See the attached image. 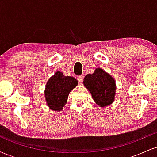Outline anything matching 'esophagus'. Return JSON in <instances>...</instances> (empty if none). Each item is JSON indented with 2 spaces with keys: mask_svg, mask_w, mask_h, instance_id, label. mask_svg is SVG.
Wrapping results in <instances>:
<instances>
[{
  "mask_svg": "<svg viewBox=\"0 0 157 157\" xmlns=\"http://www.w3.org/2000/svg\"><path fill=\"white\" fill-rule=\"evenodd\" d=\"M83 78H84L83 75H80V76H77V80H78L80 82H82V81H83Z\"/></svg>",
  "mask_w": 157,
  "mask_h": 157,
  "instance_id": "1",
  "label": "esophagus"
}]
</instances>
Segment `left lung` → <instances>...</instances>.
<instances>
[{
  "instance_id": "8db88e82",
  "label": "left lung",
  "mask_w": 157,
  "mask_h": 157,
  "mask_svg": "<svg viewBox=\"0 0 157 157\" xmlns=\"http://www.w3.org/2000/svg\"><path fill=\"white\" fill-rule=\"evenodd\" d=\"M83 84L91 94L93 100L100 107L111 105L116 92L115 80L102 68H96L93 74L85 77Z\"/></svg>"
}]
</instances>
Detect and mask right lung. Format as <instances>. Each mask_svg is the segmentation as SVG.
Instances as JSON below:
<instances>
[{
  "label": "right lung",
  "mask_w": 157,
  "mask_h": 157,
  "mask_svg": "<svg viewBox=\"0 0 157 157\" xmlns=\"http://www.w3.org/2000/svg\"><path fill=\"white\" fill-rule=\"evenodd\" d=\"M78 84V81L72 77L64 76L57 71L48 80L45 89V98L50 109L59 111L66 104L68 94Z\"/></svg>",
  "instance_id": "1"
}]
</instances>
